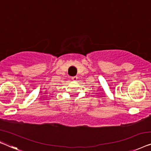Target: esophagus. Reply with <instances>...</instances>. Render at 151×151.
Segmentation results:
<instances>
[{
	"mask_svg": "<svg viewBox=\"0 0 151 151\" xmlns=\"http://www.w3.org/2000/svg\"><path fill=\"white\" fill-rule=\"evenodd\" d=\"M71 78H72V80H73V81H76V80H77L78 77L76 76H73V77H72Z\"/></svg>",
	"mask_w": 151,
	"mask_h": 151,
	"instance_id": "esophagus-1",
	"label": "esophagus"
}]
</instances>
